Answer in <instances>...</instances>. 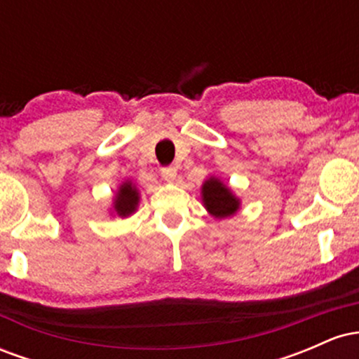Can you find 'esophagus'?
I'll return each mask as SVG.
<instances>
[{
	"label": "esophagus",
	"mask_w": 359,
	"mask_h": 359,
	"mask_svg": "<svg viewBox=\"0 0 359 359\" xmlns=\"http://www.w3.org/2000/svg\"><path fill=\"white\" fill-rule=\"evenodd\" d=\"M162 177L167 180V182H174L177 179V168L175 167L162 168Z\"/></svg>",
	"instance_id": "esophagus-1"
}]
</instances>
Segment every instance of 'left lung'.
I'll list each match as a JSON object with an SVG mask.
<instances>
[{"label":"left lung","instance_id":"left-lung-1","mask_svg":"<svg viewBox=\"0 0 359 359\" xmlns=\"http://www.w3.org/2000/svg\"><path fill=\"white\" fill-rule=\"evenodd\" d=\"M201 199H203L205 211L211 214L214 219L231 217L241 209L240 197L216 175L208 177L201 185Z\"/></svg>","mask_w":359,"mask_h":359}]
</instances>
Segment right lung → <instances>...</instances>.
Here are the masks:
<instances>
[{"label":"right lung","mask_w":359,"mask_h":359,"mask_svg":"<svg viewBox=\"0 0 359 359\" xmlns=\"http://www.w3.org/2000/svg\"><path fill=\"white\" fill-rule=\"evenodd\" d=\"M140 204V191L138 187L135 185V182L131 179L123 180L119 184V187L116 189L113 196V203H111L109 208V214L111 216H118V217H130L131 214L137 212Z\"/></svg>","instance_id":"1"}]
</instances>
